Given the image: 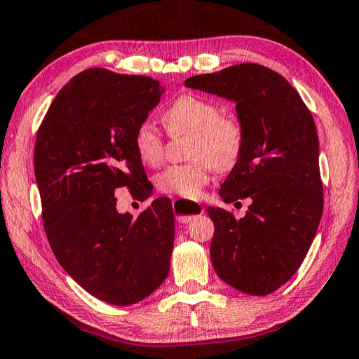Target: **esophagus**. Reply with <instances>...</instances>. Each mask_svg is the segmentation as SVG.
Returning a JSON list of instances; mask_svg holds the SVG:
<instances>
[{"label": "esophagus", "instance_id": "esophagus-1", "mask_svg": "<svg viewBox=\"0 0 359 359\" xmlns=\"http://www.w3.org/2000/svg\"><path fill=\"white\" fill-rule=\"evenodd\" d=\"M174 212L177 214L175 217H177L180 224H189L190 220L204 212V208H201V204L193 201L174 200Z\"/></svg>", "mask_w": 359, "mask_h": 359}]
</instances>
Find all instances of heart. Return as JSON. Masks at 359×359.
Segmentation results:
<instances>
[{"label": "heart", "instance_id": "obj_1", "mask_svg": "<svg viewBox=\"0 0 359 359\" xmlns=\"http://www.w3.org/2000/svg\"><path fill=\"white\" fill-rule=\"evenodd\" d=\"M163 123L170 135L189 134V163L172 164L158 174L156 187L169 195L195 200L209 182L212 170L233 169L246 145L243 121L233 113H220L214 100L195 94H182L163 113ZM139 159L147 166H158L164 156L163 134L145 121L134 134Z\"/></svg>", "mask_w": 359, "mask_h": 359}]
</instances>
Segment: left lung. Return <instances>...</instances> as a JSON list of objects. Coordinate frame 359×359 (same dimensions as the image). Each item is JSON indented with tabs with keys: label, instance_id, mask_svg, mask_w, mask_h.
I'll use <instances>...</instances> for the list:
<instances>
[{
	"label": "left lung",
	"instance_id": "8db88e82",
	"mask_svg": "<svg viewBox=\"0 0 359 359\" xmlns=\"http://www.w3.org/2000/svg\"><path fill=\"white\" fill-rule=\"evenodd\" d=\"M185 86L236 102L246 130L243 156L219 195L225 203H252L243 219L222 208L206 209L215 226L214 270L244 294H271L302 265L323 214L311 111L280 73L259 64L191 76Z\"/></svg>",
	"mask_w": 359,
	"mask_h": 359
}]
</instances>
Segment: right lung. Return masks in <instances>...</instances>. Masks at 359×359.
Instances as JSON below:
<instances>
[{"label": "right lung", "mask_w": 359, "mask_h": 359, "mask_svg": "<svg viewBox=\"0 0 359 359\" xmlns=\"http://www.w3.org/2000/svg\"><path fill=\"white\" fill-rule=\"evenodd\" d=\"M156 79L89 68L59 90L35 144V175L50 249L84 291L111 305H133L166 280L174 212L158 198L133 219L115 191L135 200L150 182L134 134L159 104Z\"/></svg>", "instance_id": "1"}]
</instances>
